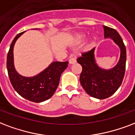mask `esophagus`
<instances>
[{
    "instance_id": "1",
    "label": "esophagus",
    "mask_w": 135,
    "mask_h": 135,
    "mask_svg": "<svg viewBox=\"0 0 135 135\" xmlns=\"http://www.w3.org/2000/svg\"><path fill=\"white\" fill-rule=\"evenodd\" d=\"M75 62H76L75 58L73 57V55H71L70 57V59H69V63L70 64H75Z\"/></svg>"
}]
</instances>
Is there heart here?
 <instances>
[{
	"mask_svg": "<svg viewBox=\"0 0 135 135\" xmlns=\"http://www.w3.org/2000/svg\"><path fill=\"white\" fill-rule=\"evenodd\" d=\"M77 37H78L79 38H83V36H82V35H79V36H78Z\"/></svg>",
	"mask_w": 135,
	"mask_h": 135,
	"instance_id": "1",
	"label": "heart"
}]
</instances>
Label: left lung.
I'll return each mask as SVG.
<instances>
[{"label":"left lung","instance_id":"1","mask_svg":"<svg viewBox=\"0 0 135 135\" xmlns=\"http://www.w3.org/2000/svg\"><path fill=\"white\" fill-rule=\"evenodd\" d=\"M105 38H110L120 49V58L115 68L109 70L100 68L95 62V48L82 53L77 62L82 67L79 80L85 91L91 97L99 99L108 98L114 94L122 84L125 73L126 49L116 30L103 26Z\"/></svg>","mask_w":135,"mask_h":135}]
</instances>
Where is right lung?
<instances>
[{"mask_svg":"<svg viewBox=\"0 0 135 135\" xmlns=\"http://www.w3.org/2000/svg\"><path fill=\"white\" fill-rule=\"evenodd\" d=\"M25 32L17 35L10 45L7 56L8 76L13 88L21 97L40 103L50 99L58 87L60 77L67 68L68 61L53 62L46 70L32 77H23L17 73L13 64V47L17 39Z\"/></svg>","mask_w":135,"mask_h":135,"instance_id":"obj_1","label":"right lung"}]
</instances>
